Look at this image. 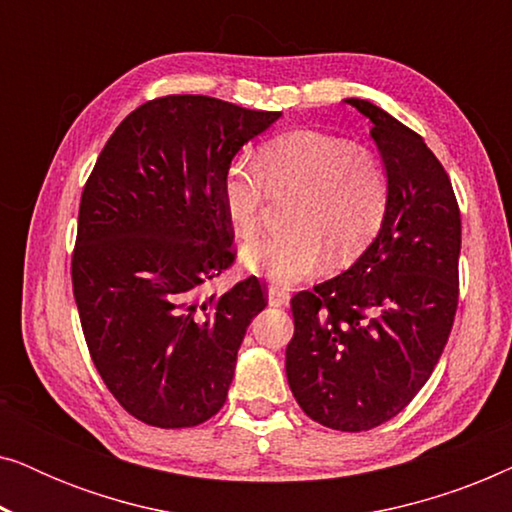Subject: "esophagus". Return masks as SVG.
Masks as SVG:
<instances>
[{
	"instance_id": "esophagus-1",
	"label": "esophagus",
	"mask_w": 512,
	"mask_h": 512,
	"mask_svg": "<svg viewBox=\"0 0 512 512\" xmlns=\"http://www.w3.org/2000/svg\"><path fill=\"white\" fill-rule=\"evenodd\" d=\"M268 300H270V305H275V307H286L289 305V291L282 289V286L272 284L268 289Z\"/></svg>"
}]
</instances>
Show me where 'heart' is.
Segmentation results:
<instances>
[{
  "label": "heart",
  "instance_id": "b5f03b06",
  "mask_svg": "<svg viewBox=\"0 0 512 512\" xmlns=\"http://www.w3.org/2000/svg\"><path fill=\"white\" fill-rule=\"evenodd\" d=\"M268 191H296L293 228L251 240L244 263L277 284H293L324 268L328 254L352 263L380 235L389 212V172L382 158L352 139L296 130L270 139L256 167L233 163L223 174L221 202L242 235L256 233Z\"/></svg>",
  "mask_w": 512,
  "mask_h": 512
}]
</instances>
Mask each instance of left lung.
<instances>
[{
    "mask_svg": "<svg viewBox=\"0 0 512 512\" xmlns=\"http://www.w3.org/2000/svg\"><path fill=\"white\" fill-rule=\"evenodd\" d=\"M389 172V212L342 275L291 298L286 377L300 408L335 431L396 417L429 380L459 305L461 214L445 167L408 125L366 100Z\"/></svg>",
    "mask_w": 512,
    "mask_h": 512,
    "instance_id": "8db88e82",
    "label": "left lung"
}]
</instances>
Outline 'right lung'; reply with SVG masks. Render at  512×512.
<instances>
[{
	"label": "right lung",
	"instance_id": "right-lung-1",
	"mask_svg": "<svg viewBox=\"0 0 512 512\" xmlns=\"http://www.w3.org/2000/svg\"><path fill=\"white\" fill-rule=\"evenodd\" d=\"M279 116L207 95L156 97L123 118L83 186L72 251L83 338L111 396L139 422L186 429L226 403L268 291L247 277L202 296L237 256L221 181L242 144Z\"/></svg>",
	"mask_w": 512,
	"mask_h": 512
}]
</instances>
